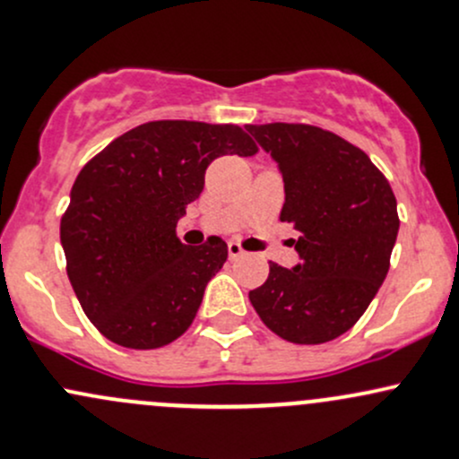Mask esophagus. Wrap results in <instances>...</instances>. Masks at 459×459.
I'll list each match as a JSON object with an SVG mask.
<instances>
[{
  "label": "esophagus",
  "mask_w": 459,
  "mask_h": 459,
  "mask_svg": "<svg viewBox=\"0 0 459 459\" xmlns=\"http://www.w3.org/2000/svg\"><path fill=\"white\" fill-rule=\"evenodd\" d=\"M228 251H230V258H231V260L240 258V255L245 254V249L240 247V243H236V240H230V243H228Z\"/></svg>",
  "instance_id": "34e87169"
}]
</instances>
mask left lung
<instances>
[{"label":"left lung","mask_w":459,"mask_h":459,"mask_svg":"<svg viewBox=\"0 0 459 459\" xmlns=\"http://www.w3.org/2000/svg\"><path fill=\"white\" fill-rule=\"evenodd\" d=\"M278 161L280 221L293 223L299 264L269 263L249 302L264 326L290 343H326L359 322L389 271L398 234L396 196L372 160L310 125L245 126Z\"/></svg>","instance_id":"8db88e82"}]
</instances>
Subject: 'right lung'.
<instances>
[{
    "label": "right lung",
    "instance_id": "right-lung-1",
    "mask_svg": "<svg viewBox=\"0 0 459 459\" xmlns=\"http://www.w3.org/2000/svg\"><path fill=\"white\" fill-rule=\"evenodd\" d=\"M258 152L236 125L155 120L126 131L78 172L61 219L67 278L90 322L117 346L155 350L190 328L228 245L177 238L216 157Z\"/></svg>",
    "mask_w": 459,
    "mask_h": 459
}]
</instances>
